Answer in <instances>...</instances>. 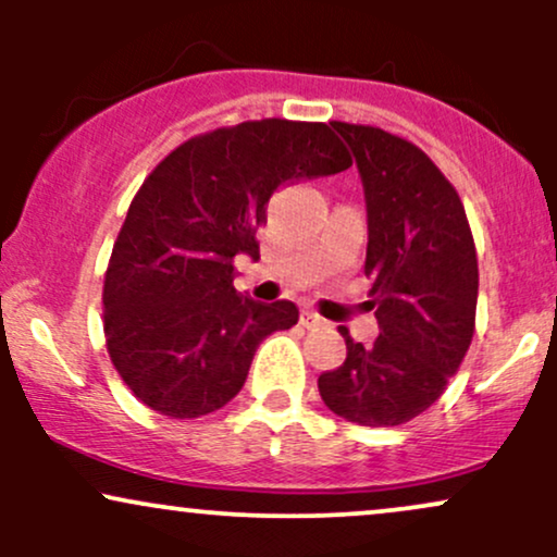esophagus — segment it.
I'll use <instances>...</instances> for the list:
<instances>
[{
	"label": "esophagus",
	"instance_id": "esophagus-1",
	"mask_svg": "<svg viewBox=\"0 0 557 557\" xmlns=\"http://www.w3.org/2000/svg\"><path fill=\"white\" fill-rule=\"evenodd\" d=\"M300 324H304V327H309V330L311 327H327V322H324V319L311 309H306L304 314H300Z\"/></svg>",
	"mask_w": 557,
	"mask_h": 557
}]
</instances>
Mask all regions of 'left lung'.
I'll use <instances>...</instances> for the list:
<instances>
[{
  "label": "left lung",
  "instance_id": "left-lung-1",
  "mask_svg": "<svg viewBox=\"0 0 557 557\" xmlns=\"http://www.w3.org/2000/svg\"><path fill=\"white\" fill-rule=\"evenodd\" d=\"M359 164L369 214L363 272L380 337L363 348L348 327L343 367L319 395L361 426H398L424 413L458 372L476 324L479 267L461 196L411 140L374 125L332 123Z\"/></svg>",
  "mask_w": 557,
  "mask_h": 557
}]
</instances>
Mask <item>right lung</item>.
I'll use <instances>...</instances> for the list:
<instances>
[{
  "mask_svg": "<svg viewBox=\"0 0 557 557\" xmlns=\"http://www.w3.org/2000/svg\"><path fill=\"white\" fill-rule=\"evenodd\" d=\"M354 164L327 123L248 120L198 133L149 172L104 274L107 354L151 411L198 419L240 393L259 343L290 330V300L235 293V257L259 259L257 230L280 185Z\"/></svg>",
  "mask_w": 557,
  "mask_h": 557,
  "instance_id": "right-lung-1",
  "label": "right lung"
}]
</instances>
